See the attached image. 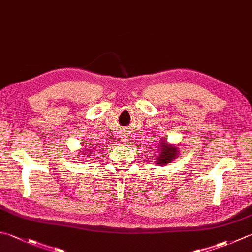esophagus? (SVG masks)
<instances>
[{
	"mask_svg": "<svg viewBox=\"0 0 252 252\" xmlns=\"http://www.w3.org/2000/svg\"><path fill=\"white\" fill-rule=\"evenodd\" d=\"M121 140H122V142H126V141H127V137H125V136H123Z\"/></svg>",
	"mask_w": 252,
	"mask_h": 252,
	"instance_id": "obj_1",
	"label": "esophagus"
}]
</instances>
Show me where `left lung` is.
Returning <instances> with one entry per match:
<instances>
[{
    "label": "left lung",
    "mask_w": 252,
    "mask_h": 252,
    "mask_svg": "<svg viewBox=\"0 0 252 252\" xmlns=\"http://www.w3.org/2000/svg\"><path fill=\"white\" fill-rule=\"evenodd\" d=\"M159 147V155L157 157L156 164L159 165H168L176 158V156L179 154L178 147L168 144L166 141H161Z\"/></svg>",
    "instance_id": "obj_1"
}]
</instances>
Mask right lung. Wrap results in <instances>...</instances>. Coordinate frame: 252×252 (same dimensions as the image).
Instances as JSON below:
<instances>
[{"label": "right lung", "mask_w": 252, "mask_h": 252, "mask_svg": "<svg viewBox=\"0 0 252 252\" xmlns=\"http://www.w3.org/2000/svg\"><path fill=\"white\" fill-rule=\"evenodd\" d=\"M87 149H88V147H87ZM87 151H90V152H92V149H88ZM84 155H85V154H84Z\"/></svg>", "instance_id": "obj_1"}]
</instances>
